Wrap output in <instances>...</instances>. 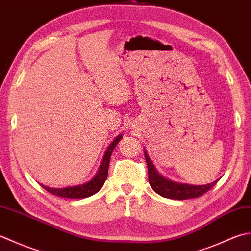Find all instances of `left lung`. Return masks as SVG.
Here are the masks:
<instances>
[{"label": "left lung", "instance_id": "1", "mask_svg": "<svg viewBox=\"0 0 251 251\" xmlns=\"http://www.w3.org/2000/svg\"><path fill=\"white\" fill-rule=\"evenodd\" d=\"M144 154L148 168V181H150V185L158 195L162 197L177 199V201L196 198L201 196L202 194L207 193L209 190H211L219 181L217 180L209 184H204V185H192V184L177 183L168 180L167 177L161 176L159 171L157 170L146 151H144Z\"/></svg>", "mask_w": 251, "mask_h": 251}]
</instances>
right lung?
<instances>
[{"mask_svg": "<svg viewBox=\"0 0 251 251\" xmlns=\"http://www.w3.org/2000/svg\"><path fill=\"white\" fill-rule=\"evenodd\" d=\"M121 139H122V135L119 134L114 141L110 143V145L107 147L99 170H97L94 177L88 183L81 184V185H75V186L63 187V188H53V187L42 185V184H41V186H42L44 190H47L49 193L53 194V195L64 197V198H85V197H90L92 195H94V194L99 192L104 185L107 176H108V167H109V161H110V156L112 154V151L115 150V147L117 146V144H118V142Z\"/></svg>", "mask_w": 251, "mask_h": 251, "instance_id": "1", "label": "right lung"}]
</instances>
